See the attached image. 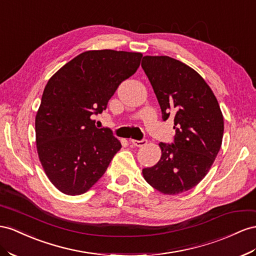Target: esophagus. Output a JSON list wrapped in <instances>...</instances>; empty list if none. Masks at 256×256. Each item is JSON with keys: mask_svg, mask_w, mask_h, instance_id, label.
Masks as SVG:
<instances>
[{"mask_svg": "<svg viewBox=\"0 0 256 256\" xmlns=\"http://www.w3.org/2000/svg\"><path fill=\"white\" fill-rule=\"evenodd\" d=\"M130 143H132L134 146H138V148H141L143 146V145H145L148 143V140L146 139H142V140H130Z\"/></svg>", "mask_w": 256, "mask_h": 256, "instance_id": "esophagus-1", "label": "esophagus"}]
</instances>
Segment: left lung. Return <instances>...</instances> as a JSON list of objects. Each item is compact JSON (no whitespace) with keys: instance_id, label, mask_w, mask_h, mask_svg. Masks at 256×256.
<instances>
[{"instance_id":"left-lung-1","label":"left lung","mask_w":256,"mask_h":256,"mask_svg":"<svg viewBox=\"0 0 256 256\" xmlns=\"http://www.w3.org/2000/svg\"><path fill=\"white\" fill-rule=\"evenodd\" d=\"M142 68L154 89L162 120L174 116V143L160 142L162 157L142 170L146 182L166 195L196 186L222 145L224 120L216 96L200 75L168 56H145Z\"/></svg>"}]
</instances>
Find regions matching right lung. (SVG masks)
Instances as JSON below:
<instances>
[{"label":"right lung","instance_id":"obj_1","mask_svg":"<svg viewBox=\"0 0 256 256\" xmlns=\"http://www.w3.org/2000/svg\"><path fill=\"white\" fill-rule=\"evenodd\" d=\"M142 54L88 50L48 80L36 117V148L50 182L66 195L86 192L122 148L110 128H96L120 82L140 66Z\"/></svg>","mask_w":256,"mask_h":256}]
</instances>
